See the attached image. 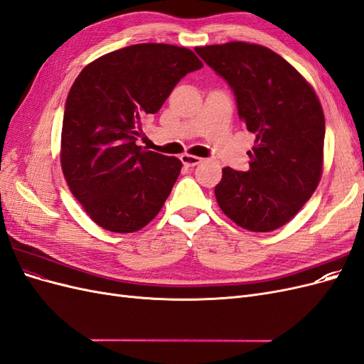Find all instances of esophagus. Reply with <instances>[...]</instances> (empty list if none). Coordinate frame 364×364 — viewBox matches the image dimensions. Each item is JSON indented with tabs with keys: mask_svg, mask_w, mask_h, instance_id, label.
Wrapping results in <instances>:
<instances>
[{
	"mask_svg": "<svg viewBox=\"0 0 364 364\" xmlns=\"http://www.w3.org/2000/svg\"><path fill=\"white\" fill-rule=\"evenodd\" d=\"M181 161L183 162V165H186V167H194V165L200 164L203 159L199 156H193V155H182Z\"/></svg>",
	"mask_w": 364,
	"mask_h": 364,
	"instance_id": "34e87169",
	"label": "esophagus"
}]
</instances>
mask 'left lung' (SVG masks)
<instances>
[{"instance_id": "left-lung-1", "label": "left lung", "mask_w": 364, "mask_h": 364, "mask_svg": "<svg viewBox=\"0 0 364 364\" xmlns=\"http://www.w3.org/2000/svg\"><path fill=\"white\" fill-rule=\"evenodd\" d=\"M194 50L226 80L240 119L255 134L249 170L223 168L218 206L238 226L270 232L297 214L321 181L322 106L304 77L266 47L229 42Z\"/></svg>"}]
</instances>
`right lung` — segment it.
Wrapping results in <instances>:
<instances>
[{"mask_svg":"<svg viewBox=\"0 0 364 364\" xmlns=\"http://www.w3.org/2000/svg\"><path fill=\"white\" fill-rule=\"evenodd\" d=\"M203 67L167 43H136L83 68L65 103L60 162L71 193L94 222L135 232L161 211L182 162L136 146L182 77Z\"/></svg>","mask_w":364,"mask_h":364,"instance_id":"1","label":"right lung"}]
</instances>
